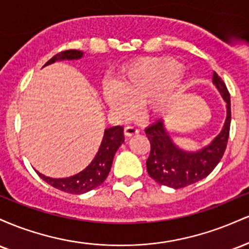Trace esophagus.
Wrapping results in <instances>:
<instances>
[{"label": "esophagus", "mask_w": 249, "mask_h": 249, "mask_svg": "<svg viewBox=\"0 0 249 249\" xmlns=\"http://www.w3.org/2000/svg\"><path fill=\"white\" fill-rule=\"evenodd\" d=\"M124 132L127 137H131V136H134V134L138 133L139 130L136 126H133V125H128V126L124 128Z\"/></svg>", "instance_id": "1"}]
</instances>
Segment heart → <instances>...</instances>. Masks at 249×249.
Here are the masks:
<instances>
[{"label": "heart", "instance_id": "obj_1", "mask_svg": "<svg viewBox=\"0 0 249 249\" xmlns=\"http://www.w3.org/2000/svg\"><path fill=\"white\" fill-rule=\"evenodd\" d=\"M181 73V64L173 59H145L105 90V101L123 117L132 115L139 104L151 115H164L178 98L180 89L174 83Z\"/></svg>", "mask_w": 249, "mask_h": 249}]
</instances>
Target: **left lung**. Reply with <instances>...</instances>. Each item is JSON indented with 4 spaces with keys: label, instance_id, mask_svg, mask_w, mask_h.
<instances>
[{
    "label": "left lung",
    "instance_id": "1",
    "mask_svg": "<svg viewBox=\"0 0 249 249\" xmlns=\"http://www.w3.org/2000/svg\"><path fill=\"white\" fill-rule=\"evenodd\" d=\"M213 84L226 102L227 116L224 127L210 144L198 151H185L174 144L165 128L162 119H158L145 128L151 151L146 160L147 172L158 184L172 188H182L206 178L224 156L230 137L231 97L226 84L214 71Z\"/></svg>",
    "mask_w": 249,
    "mask_h": 249
}]
</instances>
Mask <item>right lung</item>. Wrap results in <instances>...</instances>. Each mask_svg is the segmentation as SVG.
Masks as SVG:
<instances>
[{
	"mask_svg": "<svg viewBox=\"0 0 249 249\" xmlns=\"http://www.w3.org/2000/svg\"><path fill=\"white\" fill-rule=\"evenodd\" d=\"M83 51L79 50H65L62 53H58L53 58L44 64L47 65L53 64L57 61H72V59L82 58ZM124 142V128L123 126H112L108 127L104 131V137L101 146H99L98 152L93 160L90 162V165L82 172L75 174V176L69 177V178H50L45 177L44 174L39 173L36 171L41 178L45 182L51 185L57 190L63 191V192L71 193V194H83L87 193L93 188L98 187L107 179L108 172H110L111 166H112L113 157L118 150L119 146Z\"/></svg>",
	"mask_w": 249,
	"mask_h": 249,
	"instance_id": "1",
	"label": "right lung"
}]
</instances>
